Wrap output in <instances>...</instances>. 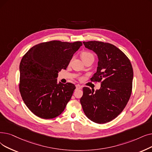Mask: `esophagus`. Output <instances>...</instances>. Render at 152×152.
<instances>
[{"instance_id":"34e87169","label":"esophagus","mask_w":152,"mask_h":152,"mask_svg":"<svg viewBox=\"0 0 152 152\" xmlns=\"http://www.w3.org/2000/svg\"><path fill=\"white\" fill-rule=\"evenodd\" d=\"M76 89H81V86L80 85L77 84V85L76 86Z\"/></svg>"}]
</instances>
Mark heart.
<instances>
[{
  "label": "heart",
  "mask_w": 152,
  "mask_h": 152,
  "mask_svg": "<svg viewBox=\"0 0 152 152\" xmlns=\"http://www.w3.org/2000/svg\"><path fill=\"white\" fill-rule=\"evenodd\" d=\"M81 58L82 59V60L84 61L86 60H88L89 58H94V56L91 52L88 51H83L81 53Z\"/></svg>",
  "instance_id": "b5f03b06"
}]
</instances>
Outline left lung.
<instances>
[{"instance_id": "obj_1", "label": "left lung", "mask_w": 152, "mask_h": 152, "mask_svg": "<svg viewBox=\"0 0 152 152\" xmlns=\"http://www.w3.org/2000/svg\"><path fill=\"white\" fill-rule=\"evenodd\" d=\"M99 59L97 72L91 81L101 82V88H83L80 99L83 111L91 121L105 124L119 115L129 100L134 72L128 57L114 45L97 41L83 42Z\"/></svg>"}]
</instances>
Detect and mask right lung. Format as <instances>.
Returning a JSON list of instances; mask_svg holds the SVG:
<instances>
[{
  "label": "right lung",
  "mask_w": 152,
  "mask_h": 152,
  "mask_svg": "<svg viewBox=\"0 0 152 152\" xmlns=\"http://www.w3.org/2000/svg\"><path fill=\"white\" fill-rule=\"evenodd\" d=\"M53 40L36 45L20 64L19 90L32 113L44 119L60 115L71 99L75 84L57 83L58 72L66 69L75 53L82 46Z\"/></svg>",
  "instance_id": "add662e5"
}]
</instances>
